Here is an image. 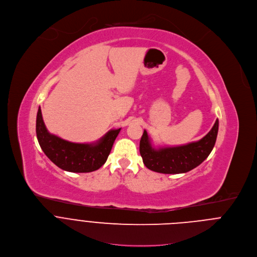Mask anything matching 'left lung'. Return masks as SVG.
<instances>
[{"instance_id": "left-lung-1", "label": "left lung", "mask_w": 257, "mask_h": 257, "mask_svg": "<svg viewBox=\"0 0 257 257\" xmlns=\"http://www.w3.org/2000/svg\"><path fill=\"white\" fill-rule=\"evenodd\" d=\"M218 119L212 129L199 141L174 147L154 148L144 130L140 140V154L145 166L155 172L179 174L200 165L212 151L218 133Z\"/></svg>"}]
</instances>
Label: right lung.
<instances>
[{
  "label": "right lung",
  "mask_w": 257,
  "mask_h": 257,
  "mask_svg": "<svg viewBox=\"0 0 257 257\" xmlns=\"http://www.w3.org/2000/svg\"><path fill=\"white\" fill-rule=\"evenodd\" d=\"M120 130H110L96 143H73L49 133L40 107L37 113L36 133L42 150L55 165L69 172H92L104 165Z\"/></svg>",
  "instance_id": "1"
}]
</instances>
